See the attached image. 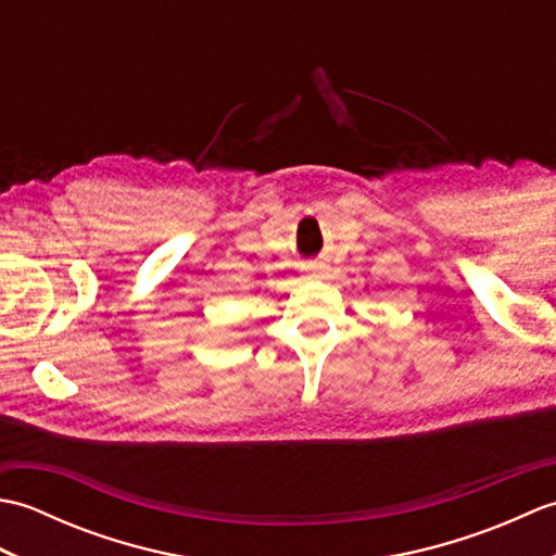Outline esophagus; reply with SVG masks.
Here are the masks:
<instances>
[{
	"label": "esophagus",
	"instance_id": "1",
	"mask_svg": "<svg viewBox=\"0 0 556 556\" xmlns=\"http://www.w3.org/2000/svg\"><path fill=\"white\" fill-rule=\"evenodd\" d=\"M325 277V267L323 265H317V263H313V265H308L305 267V279H311V281H315V279H323Z\"/></svg>",
	"mask_w": 556,
	"mask_h": 556
}]
</instances>
